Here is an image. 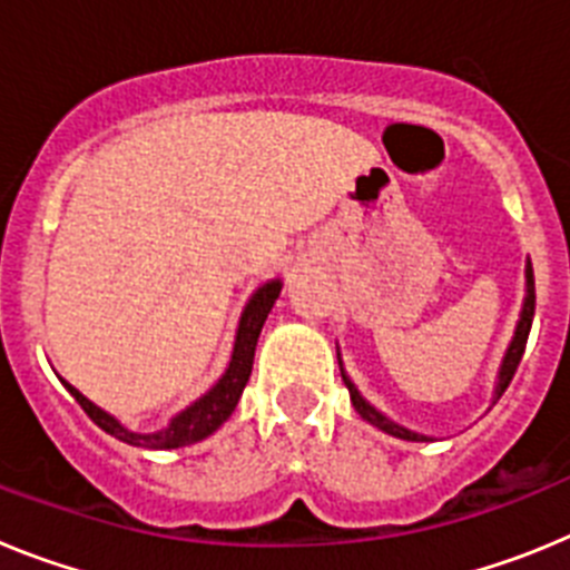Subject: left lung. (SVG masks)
Segmentation results:
<instances>
[{"instance_id":"1","label":"left lung","mask_w":570,"mask_h":570,"mask_svg":"<svg viewBox=\"0 0 570 570\" xmlns=\"http://www.w3.org/2000/svg\"><path fill=\"white\" fill-rule=\"evenodd\" d=\"M533 305H537V294H533V268L531 262L525 265V302H522V311H520V322H517V331H513V340L511 345H508L505 356H502V365H500V374H497V387H493V405H497V400H500L502 394H505V387L511 385L513 374H517V365H520L522 354H525V342H528V334H531V322H533ZM340 356V354H336ZM340 367H342V360H340ZM342 380H345L347 385V394H351V402H354L356 414L362 416V420H367L374 428H380V431H385V434L391 436H400V440H407V442H428L425 434H416V431H407V428L396 425L394 420H387L385 414H380L371 402L365 400V396L356 391V385L345 376V371H342Z\"/></svg>"}]
</instances>
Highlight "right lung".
<instances>
[{
	"mask_svg": "<svg viewBox=\"0 0 570 570\" xmlns=\"http://www.w3.org/2000/svg\"><path fill=\"white\" fill-rule=\"evenodd\" d=\"M279 291H282L279 279H271L265 282L262 288H256V294L250 296L245 311H242L239 328H236V340H234V354H230L225 374L219 376V382L210 387L208 394H203L194 405L179 411V414H176L163 431H134V428L122 425L116 416H110L108 411L94 405L88 396L79 394L77 387L70 385V382L62 380V385L68 387L70 396L82 405L85 414L97 422L105 434L116 436L119 442H128V445H136V448H150V451H168V448L194 445V442L214 434L216 428L223 425V422L234 414L236 402H239L242 391H245V385H248L250 380L256 340H259L262 325H265V320H268Z\"/></svg>",
	"mask_w": 570,
	"mask_h": 570,
	"instance_id": "right-lung-1",
	"label": "right lung"
}]
</instances>
